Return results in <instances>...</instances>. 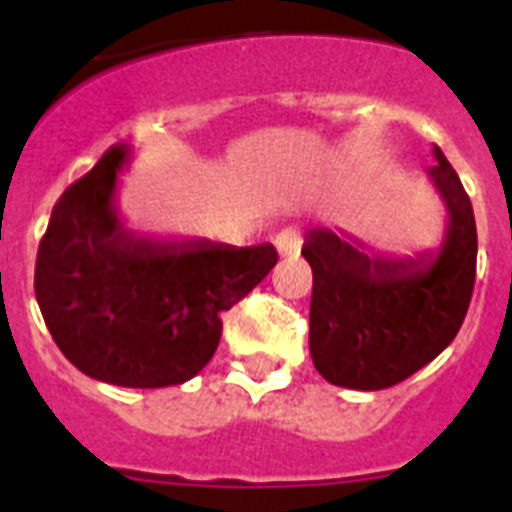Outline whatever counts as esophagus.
Listing matches in <instances>:
<instances>
[{
    "instance_id": "esophagus-1",
    "label": "esophagus",
    "mask_w": 512,
    "mask_h": 512,
    "mask_svg": "<svg viewBox=\"0 0 512 512\" xmlns=\"http://www.w3.org/2000/svg\"><path fill=\"white\" fill-rule=\"evenodd\" d=\"M274 246H277L279 256H297L302 248V235L297 228H284L282 233H277L274 238Z\"/></svg>"
}]
</instances>
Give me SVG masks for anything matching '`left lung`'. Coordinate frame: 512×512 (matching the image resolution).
<instances>
[{
  "mask_svg": "<svg viewBox=\"0 0 512 512\" xmlns=\"http://www.w3.org/2000/svg\"><path fill=\"white\" fill-rule=\"evenodd\" d=\"M433 156L425 174L449 215L438 251L382 259L346 233H307L310 356L336 387H392L431 364L464 323L477 274V225L454 166L438 146Z\"/></svg>",
  "mask_w": 512,
  "mask_h": 512,
  "instance_id": "8db88e82",
  "label": "left lung"
}]
</instances>
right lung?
Masks as SVG:
<instances>
[{"label":"right lung","instance_id":"add662e5","mask_svg":"<svg viewBox=\"0 0 512 512\" xmlns=\"http://www.w3.org/2000/svg\"><path fill=\"white\" fill-rule=\"evenodd\" d=\"M130 146L104 153L61 194L35 261V297L63 356L99 382L156 390L200 374L223 312L277 264V248L153 241L117 215Z\"/></svg>","mask_w":512,"mask_h":512}]
</instances>
